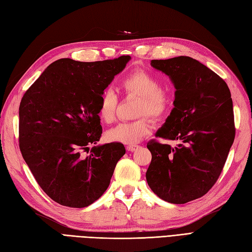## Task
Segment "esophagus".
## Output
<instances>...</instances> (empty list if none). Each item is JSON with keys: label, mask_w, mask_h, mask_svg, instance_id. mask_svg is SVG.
I'll use <instances>...</instances> for the list:
<instances>
[{"label": "esophagus", "mask_w": 252, "mask_h": 252, "mask_svg": "<svg viewBox=\"0 0 252 252\" xmlns=\"http://www.w3.org/2000/svg\"><path fill=\"white\" fill-rule=\"evenodd\" d=\"M126 148H127V151H128V152H134L135 149L139 148V145H135V144H132V145H128Z\"/></svg>", "instance_id": "esophagus-1"}]
</instances>
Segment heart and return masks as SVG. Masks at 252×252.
I'll return each instance as SVG.
<instances>
[{"mask_svg":"<svg viewBox=\"0 0 252 252\" xmlns=\"http://www.w3.org/2000/svg\"><path fill=\"white\" fill-rule=\"evenodd\" d=\"M122 88L129 95L140 98L137 109L138 117L149 115L153 119H160L171 107V97L161 89L160 80L144 70H135L122 81ZM118 96L111 89L101 93L98 101V117L105 123H112L115 119ZM152 125L147 117H142L132 122H124L111 128L107 132V139L111 142L133 144L151 132Z\"/></svg>","mask_w":252,"mask_h":252,"instance_id":"heart-1","label":"heart"}]
</instances>
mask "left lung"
<instances>
[{"mask_svg": "<svg viewBox=\"0 0 252 252\" xmlns=\"http://www.w3.org/2000/svg\"><path fill=\"white\" fill-rule=\"evenodd\" d=\"M151 64L176 89L173 110L156 137L178 144L147 143L146 180L161 199L187 203L207 194L225 165L235 137L232 98L225 80L198 60L179 56Z\"/></svg>", "mask_w": 252, "mask_h": 252, "instance_id": "8db88e82", "label": "left lung"}]
</instances>
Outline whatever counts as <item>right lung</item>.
I'll return each instance as SVG.
<instances>
[{"instance_id":"add662e5","label":"right lung","mask_w":252,"mask_h":252,"mask_svg":"<svg viewBox=\"0 0 252 252\" xmlns=\"http://www.w3.org/2000/svg\"><path fill=\"white\" fill-rule=\"evenodd\" d=\"M129 60L128 55L94 63L59 59L23 95L20 151L40 188L61 206L85 208L97 200L126 153L113 142L85 155L103 132L100 95Z\"/></svg>"}]
</instances>
